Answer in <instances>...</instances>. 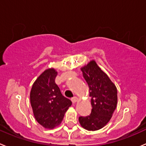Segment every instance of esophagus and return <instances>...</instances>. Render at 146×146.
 Returning <instances> with one entry per match:
<instances>
[{"mask_svg": "<svg viewBox=\"0 0 146 146\" xmlns=\"http://www.w3.org/2000/svg\"><path fill=\"white\" fill-rule=\"evenodd\" d=\"M71 100L73 103H76V102L78 100V97H76V96H74V97H73L71 98Z\"/></svg>", "mask_w": 146, "mask_h": 146, "instance_id": "1", "label": "esophagus"}]
</instances>
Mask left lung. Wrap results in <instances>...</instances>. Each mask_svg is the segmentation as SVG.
<instances>
[{"label": "left lung", "instance_id": "left-lung-1", "mask_svg": "<svg viewBox=\"0 0 146 146\" xmlns=\"http://www.w3.org/2000/svg\"><path fill=\"white\" fill-rule=\"evenodd\" d=\"M80 70L88 85L92 110L88 116L79 117V123L88 131H98L110 121L116 108V86L94 60H90Z\"/></svg>", "mask_w": 146, "mask_h": 146}]
</instances>
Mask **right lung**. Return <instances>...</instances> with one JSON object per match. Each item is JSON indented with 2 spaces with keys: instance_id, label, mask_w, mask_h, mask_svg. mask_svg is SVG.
Masks as SVG:
<instances>
[{
  "instance_id": "1",
  "label": "right lung",
  "mask_w": 146,
  "mask_h": 146,
  "mask_svg": "<svg viewBox=\"0 0 146 146\" xmlns=\"http://www.w3.org/2000/svg\"><path fill=\"white\" fill-rule=\"evenodd\" d=\"M57 74L54 68L46 69L34 82L30 93L34 117L47 129H53L60 125L72 104L70 100L62 95L55 83Z\"/></svg>"
}]
</instances>
